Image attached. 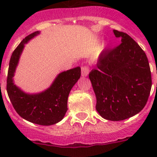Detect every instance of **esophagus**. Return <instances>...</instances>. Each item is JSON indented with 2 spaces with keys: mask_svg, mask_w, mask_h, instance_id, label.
<instances>
[{
  "mask_svg": "<svg viewBox=\"0 0 157 157\" xmlns=\"http://www.w3.org/2000/svg\"><path fill=\"white\" fill-rule=\"evenodd\" d=\"M89 71H90V70H89L88 67H86V66H84V67H82V68H81L82 77H87L88 74H89Z\"/></svg>",
  "mask_w": 157,
  "mask_h": 157,
  "instance_id": "1",
  "label": "esophagus"
}]
</instances>
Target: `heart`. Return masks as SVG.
I'll return each instance as SVG.
<instances>
[{
    "label": "heart",
    "mask_w": 157,
    "mask_h": 157,
    "mask_svg": "<svg viewBox=\"0 0 157 157\" xmlns=\"http://www.w3.org/2000/svg\"><path fill=\"white\" fill-rule=\"evenodd\" d=\"M104 47H105V45H102V47H101V50H103Z\"/></svg>",
    "instance_id": "obj_1"
}]
</instances>
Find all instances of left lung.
Returning a JSON list of instances; mask_svg holds the SVG:
<instances>
[{"label": "left lung", "instance_id": "1", "mask_svg": "<svg viewBox=\"0 0 157 157\" xmlns=\"http://www.w3.org/2000/svg\"><path fill=\"white\" fill-rule=\"evenodd\" d=\"M121 43L100 55L89 74L96 97V111L103 118L122 121L137 115L147 104L152 86L145 52L122 32L113 30Z\"/></svg>", "mask_w": 157, "mask_h": 157}]
</instances>
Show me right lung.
<instances>
[{
    "mask_svg": "<svg viewBox=\"0 0 157 157\" xmlns=\"http://www.w3.org/2000/svg\"><path fill=\"white\" fill-rule=\"evenodd\" d=\"M40 34L36 31L26 36L13 52L9 64L7 91L16 112L26 121L40 125H52L64 118L71 89L80 79V67L60 73L48 88L36 93L23 91L14 83L13 77L25 45Z\"/></svg>",
    "mask_w": 157,
    "mask_h": 157,
    "instance_id": "add662e5",
    "label": "right lung"
}]
</instances>
